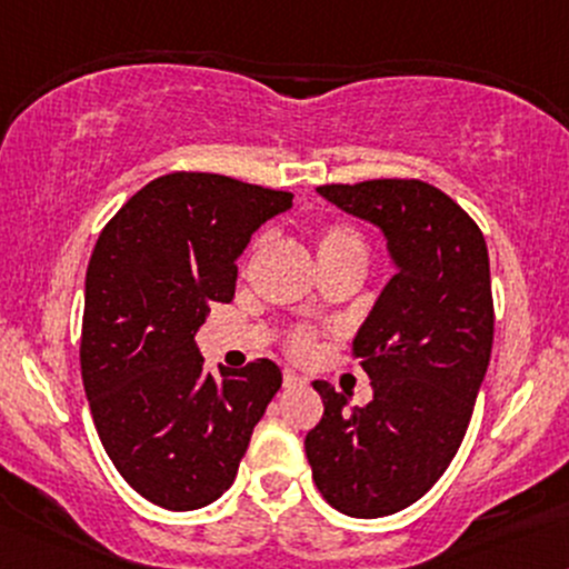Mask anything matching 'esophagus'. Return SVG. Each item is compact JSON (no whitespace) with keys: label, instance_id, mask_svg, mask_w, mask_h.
Returning a JSON list of instances; mask_svg holds the SVG:
<instances>
[{"label":"esophagus","instance_id":"1","mask_svg":"<svg viewBox=\"0 0 569 569\" xmlns=\"http://www.w3.org/2000/svg\"><path fill=\"white\" fill-rule=\"evenodd\" d=\"M305 383H308V380H305L302 376H297V372H291V370L283 372V386H286V389H295V386H305Z\"/></svg>","mask_w":569,"mask_h":569}]
</instances>
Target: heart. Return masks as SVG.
<instances>
[{"instance_id": "b5f03b06", "label": "heart", "mask_w": 569, "mask_h": 569, "mask_svg": "<svg viewBox=\"0 0 569 569\" xmlns=\"http://www.w3.org/2000/svg\"><path fill=\"white\" fill-rule=\"evenodd\" d=\"M316 256L318 264H337V261H359L365 264L367 261V242L365 237L356 227L346 221H332L323 223L316 232ZM291 353L297 359H310L318 351V342L313 332H305V329H297L295 335H289V342H286Z\"/></svg>"}]
</instances>
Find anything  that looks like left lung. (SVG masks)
<instances>
[{
	"label": "left lung",
	"mask_w": 569,
	"mask_h": 569,
	"mask_svg": "<svg viewBox=\"0 0 569 569\" xmlns=\"http://www.w3.org/2000/svg\"><path fill=\"white\" fill-rule=\"evenodd\" d=\"M318 193L386 237L397 272L353 337L372 402L348 408L327 380L305 453L323 499L353 518L405 510L457 457L495 340L483 232L423 180L318 186Z\"/></svg>",
	"instance_id": "8db88e82"
}]
</instances>
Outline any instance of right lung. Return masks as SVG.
<instances>
[{
	"instance_id": "1",
	"label": "right lung",
	"mask_w": 569,
	"mask_h": 569,
	"mask_svg": "<svg viewBox=\"0 0 569 569\" xmlns=\"http://www.w3.org/2000/svg\"><path fill=\"white\" fill-rule=\"evenodd\" d=\"M289 191L213 172L151 180L110 218L86 272L80 370L93 427L148 502L197 510L232 486L283 376L270 359L204 372L193 335L232 302L251 234Z\"/></svg>"
}]
</instances>
